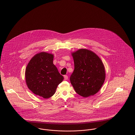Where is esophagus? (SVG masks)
<instances>
[{
    "label": "esophagus",
    "mask_w": 135,
    "mask_h": 135,
    "mask_svg": "<svg viewBox=\"0 0 135 135\" xmlns=\"http://www.w3.org/2000/svg\"><path fill=\"white\" fill-rule=\"evenodd\" d=\"M64 79H65V80H67V79H68V76H67V75H64Z\"/></svg>",
    "instance_id": "1"
}]
</instances>
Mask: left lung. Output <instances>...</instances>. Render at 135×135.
<instances>
[{"instance_id":"left-lung-1","label":"left lung","mask_w":135,"mask_h":135,"mask_svg":"<svg viewBox=\"0 0 135 135\" xmlns=\"http://www.w3.org/2000/svg\"><path fill=\"white\" fill-rule=\"evenodd\" d=\"M74 62V70L70 81L79 95L87 98L95 95L102 87L105 79L104 64L94 52L87 49H79L71 52Z\"/></svg>"}]
</instances>
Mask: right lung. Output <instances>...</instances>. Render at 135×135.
Segmentation results:
<instances>
[{
    "mask_svg": "<svg viewBox=\"0 0 135 135\" xmlns=\"http://www.w3.org/2000/svg\"><path fill=\"white\" fill-rule=\"evenodd\" d=\"M54 58L52 54L39 52L30 60L25 69L27 87L34 94L45 99L55 94L58 85L64 79L53 63Z\"/></svg>",
    "mask_w": 135,
    "mask_h": 135,
    "instance_id": "1",
    "label": "right lung"
}]
</instances>
